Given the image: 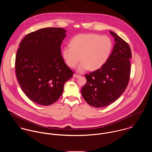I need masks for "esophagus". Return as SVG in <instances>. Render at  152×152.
Wrapping results in <instances>:
<instances>
[{"label":"esophagus","instance_id":"esophagus-1","mask_svg":"<svg viewBox=\"0 0 152 152\" xmlns=\"http://www.w3.org/2000/svg\"><path fill=\"white\" fill-rule=\"evenodd\" d=\"M73 77H74L75 78H78L79 77H80V75H77V74H74V75H73Z\"/></svg>","mask_w":152,"mask_h":152}]
</instances>
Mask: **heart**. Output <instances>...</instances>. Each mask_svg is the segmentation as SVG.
<instances>
[{
	"label": "heart",
	"instance_id": "obj_1",
	"mask_svg": "<svg viewBox=\"0 0 152 152\" xmlns=\"http://www.w3.org/2000/svg\"><path fill=\"white\" fill-rule=\"evenodd\" d=\"M113 44L107 36L96 34H81L74 37L70 45L62 48V56L69 67L74 68L82 61L77 70L82 72L90 68L99 69L107 62L111 54Z\"/></svg>",
	"mask_w": 152,
	"mask_h": 152
}]
</instances>
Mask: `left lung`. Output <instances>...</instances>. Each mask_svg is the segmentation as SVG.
I'll return each mask as SVG.
<instances>
[{"instance_id":"obj_1","label":"left lung","mask_w":152,"mask_h":152,"mask_svg":"<svg viewBox=\"0 0 152 152\" xmlns=\"http://www.w3.org/2000/svg\"><path fill=\"white\" fill-rule=\"evenodd\" d=\"M110 33L115 42L112 53L103 66L85 75L87 82L81 90L84 100L96 108L116 101L126 89L130 77L131 48L117 34Z\"/></svg>"}]
</instances>
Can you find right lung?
Returning <instances> with one entry per match:
<instances>
[{"label":"right lung","instance_id":"right-lung-1","mask_svg":"<svg viewBox=\"0 0 152 152\" xmlns=\"http://www.w3.org/2000/svg\"><path fill=\"white\" fill-rule=\"evenodd\" d=\"M66 33L62 28L39 29L27 34L19 45L15 61L17 80L25 94L38 104L50 105L57 101L73 75L61 55Z\"/></svg>","mask_w":152,"mask_h":152}]
</instances>
